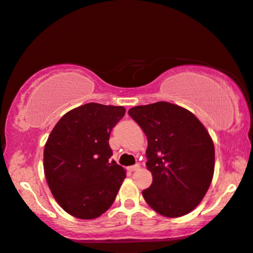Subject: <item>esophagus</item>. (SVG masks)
Wrapping results in <instances>:
<instances>
[{"label": "esophagus", "instance_id": "34e87169", "mask_svg": "<svg viewBox=\"0 0 253 253\" xmlns=\"http://www.w3.org/2000/svg\"><path fill=\"white\" fill-rule=\"evenodd\" d=\"M138 169H140V166H138V165H133V166L127 167V169L129 170V172H134V170H137Z\"/></svg>", "mask_w": 253, "mask_h": 253}]
</instances>
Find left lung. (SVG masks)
Here are the masks:
<instances>
[{
	"label": "left lung",
	"instance_id": "8db88e82",
	"mask_svg": "<svg viewBox=\"0 0 253 253\" xmlns=\"http://www.w3.org/2000/svg\"><path fill=\"white\" fill-rule=\"evenodd\" d=\"M148 138L147 169L152 183L142 195L167 218L193 211L204 198L214 173V144L197 117L169 102L128 111Z\"/></svg>",
	"mask_w": 253,
	"mask_h": 253
}]
</instances>
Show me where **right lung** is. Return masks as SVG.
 <instances>
[{"mask_svg": "<svg viewBox=\"0 0 253 253\" xmlns=\"http://www.w3.org/2000/svg\"><path fill=\"white\" fill-rule=\"evenodd\" d=\"M125 112L124 106L88 103L65 113L49 135L44 175L52 196L69 214L95 219L115 202L126 170L109 161V138Z\"/></svg>", "mask_w": 253, "mask_h": 253, "instance_id": "right-lung-1", "label": "right lung"}]
</instances>
